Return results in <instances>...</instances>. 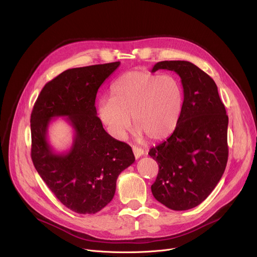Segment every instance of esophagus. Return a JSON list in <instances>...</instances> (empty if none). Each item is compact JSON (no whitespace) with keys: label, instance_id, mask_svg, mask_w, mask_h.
I'll return each instance as SVG.
<instances>
[{"label":"esophagus","instance_id":"esophagus-1","mask_svg":"<svg viewBox=\"0 0 257 257\" xmlns=\"http://www.w3.org/2000/svg\"><path fill=\"white\" fill-rule=\"evenodd\" d=\"M132 150H133V154L136 159H139L140 157H142L144 155V150L142 148H139V147H132Z\"/></svg>","mask_w":257,"mask_h":257}]
</instances>
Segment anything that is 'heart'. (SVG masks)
Masks as SVG:
<instances>
[{
  "mask_svg": "<svg viewBox=\"0 0 257 257\" xmlns=\"http://www.w3.org/2000/svg\"><path fill=\"white\" fill-rule=\"evenodd\" d=\"M111 98L101 99L98 116L116 140L131 127V116L140 136L163 140L175 130L183 106V90L177 78L148 71H129L110 87Z\"/></svg>",
  "mask_w": 257,
  "mask_h": 257,
  "instance_id": "obj_1",
  "label": "heart"
}]
</instances>
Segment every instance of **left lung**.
<instances>
[{"instance_id":"obj_1","label":"left lung","mask_w":257,"mask_h":257,"mask_svg":"<svg viewBox=\"0 0 257 257\" xmlns=\"http://www.w3.org/2000/svg\"><path fill=\"white\" fill-rule=\"evenodd\" d=\"M159 69L181 77L184 101L173 134L149 152L159 166L151 189L168 209L186 211L206 199L224 173L228 116L215 81L197 66L188 61H163L152 72Z\"/></svg>"}]
</instances>
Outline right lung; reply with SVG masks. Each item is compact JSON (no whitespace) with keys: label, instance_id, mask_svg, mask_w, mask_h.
<instances>
[{"label":"right lung","instance_id":"obj_1","mask_svg":"<svg viewBox=\"0 0 257 257\" xmlns=\"http://www.w3.org/2000/svg\"><path fill=\"white\" fill-rule=\"evenodd\" d=\"M119 62L72 68L48 81L31 114V157L44 183L65 207L95 214L113 198L116 179L134 161L129 145L114 140L97 116L100 85ZM66 117L75 131L72 148L56 152L48 143L53 118Z\"/></svg>","mask_w":257,"mask_h":257}]
</instances>
